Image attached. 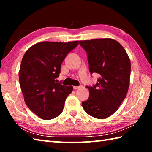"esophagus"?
Masks as SVG:
<instances>
[{
    "label": "esophagus",
    "mask_w": 152,
    "mask_h": 152,
    "mask_svg": "<svg viewBox=\"0 0 152 152\" xmlns=\"http://www.w3.org/2000/svg\"><path fill=\"white\" fill-rule=\"evenodd\" d=\"M82 86H74V88L75 90H78V89H80L81 88Z\"/></svg>",
    "instance_id": "obj_1"
}]
</instances>
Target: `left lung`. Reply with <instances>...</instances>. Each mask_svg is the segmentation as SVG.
Listing matches in <instances>:
<instances>
[{"instance_id":"left-lung-1","label":"left lung","mask_w":152,"mask_h":152,"mask_svg":"<svg viewBox=\"0 0 152 152\" xmlns=\"http://www.w3.org/2000/svg\"><path fill=\"white\" fill-rule=\"evenodd\" d=\"M79 43L88 54L90 72L101 76L94 86H87L90 95L82 107L91 116L105 119L117 111L127 94L130 59L123 46L110 38Z\"/></svg>"}]
</instances>
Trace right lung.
Instances as JSON below:
<instances>
[{"label":"right lung","mask_w":152,"mask_h":152,"mask_svg":"<svg viewBox=\"0 0 152 152\" xmlns=\"http://www.w3.org/2000/svg\"><path fill=\"white\" fill-rule=\"evenodd\" d=\"M78 45V41L42 42L29 48L23 57L19 78L24 101L41 119H52L63 111L73 86L56 83V78L66 56Z\"/></svg>","instance_id":"add662e5"}]
</instances>
